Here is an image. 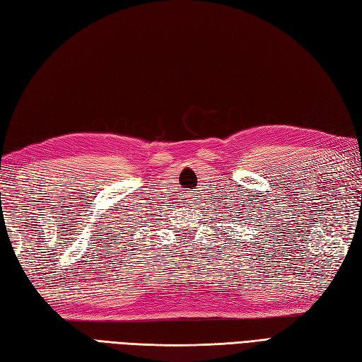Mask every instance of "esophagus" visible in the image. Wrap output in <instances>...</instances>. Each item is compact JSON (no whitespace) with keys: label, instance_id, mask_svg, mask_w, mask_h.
Here are the masks:
<instances>
[{"label":"esophagus","instance_id":"obj_1","mask_svg":"<svg viewBox=\"0 0 362 362\" xmlns=\"http://www.w3.org/2000/svg\"><path fill=\"white\" fill-rule=\"evenodd\" d=\"M189 201H193V199H189Z\"/></svg>","mask_w":362,"mask_h":362}]
</instances>
